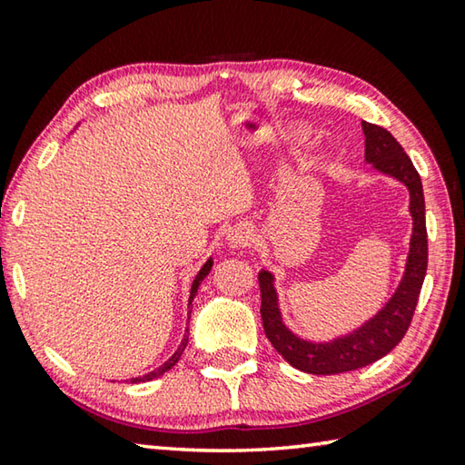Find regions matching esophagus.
Here are the masks:
<instances>
[{
  "label": "esophagus",
  "instance_id": "esophagus-1",
  "mask_svg": "<svg viewBox=\"0 0 465 465\" xmlns=\"http://www.w3.org/2000/svg\"><path fill=\"white\" fill-rule=\"evenodd\" d=\"M225 242H227V246H230L232 250H242V248H246L248 243L252 242V230L248 225H235V227H232L230 232H227V235H225Z\"/></svg>",
  "mask_w": 465,
  "mask_h": 465
}]
</instances>
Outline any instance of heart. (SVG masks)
<instances>
[{"mask_svg":"<svg viewBox=\"0 0 465 465\" xmlns=\"http://www.w3.org/2000/svg\"><path fill=\"white\" fill-rule=\"evenodd\" d=\"M297 139H299V141H303V139H305V135H303V133H302V135H297Z\"/></svg>","mask_w":465,"mask_h":465,"instance_id":"1","label":"heart"}]
</instances>
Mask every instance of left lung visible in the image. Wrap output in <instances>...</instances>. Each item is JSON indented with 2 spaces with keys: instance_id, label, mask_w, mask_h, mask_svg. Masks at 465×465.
<instances>
[{
  "instance_id": "obj_1",
  "label": "left lung",
  "mask_w": 465,
  "mask_h": 465,
  "mask_svg": "<svg viewBox=\"0 0 465 465\" xmlns=\"http://www.w3.org/2000/svg\"><path fill=\"white\" fill-rule=\"evenodd\" d=\"M361 127L365 133V162L371 163L380 174L404 184L411 199L408 203L412 217L411 248H408L404 274L396 291L383 303V308L377 310L375 316L365 320L351 332L334 336L332 341H308V338L297 336L282 322L274 274L266 269L258 272L262 295L261 316L266 338L289 365L313 375L355 371L388 355L393 346L402 341L411 326L424 274H427V222H424V194L419 172L390 131L367 121L361 123Z\"/></svg>"
}]
</instances>
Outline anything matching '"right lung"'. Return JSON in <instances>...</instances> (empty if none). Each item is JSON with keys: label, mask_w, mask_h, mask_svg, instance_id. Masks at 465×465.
<instances>
[{"label": "right lung", "mask_w": 465, "mask_h": 465, "mask_svg": "<svg viewBox=\"0 0 465 465\" xmlns=\"http://www.w3.org/2000/svg\"><path fill=\"white\" fill-rule=\"evenodd\" d=\"M211 269H213V258H209V261L201 266V271L196 272V277H194L193 285H191V297H188V308H193V299H194V295H196V291H199L201 282H203V281H204V277H207V274L211 272ZM188 320H191V313H188ZM186 342H188V330H186V334H184V338H183V342L178 344L176 352H174V355H172V357L166 361V363H163L162 367H157L155 371H149V373H145L143 377H133L131 381H133V383H139V381H152V380H155V377H160V375H163L166 371H170V369L178 363V359L183 357V352H184V349H186Z\"/></svg>", "instance_id": "1"}]
</instances>
